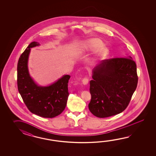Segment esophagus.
Listing matches in <instances>:
<instances>
[{
    "label": "esophagus",
    "mask_w": 156,
    "mask_h": 156,
    "mask_svg": "<svg viewBox=\"0 0 156 156\" xmlns=\"http://www.w3.org/2000/svg\"><path fill=\"white\" fill-rule=\"evenodd\" d=\"M82 83H83V85H87V84L88 83H89V79H88V78H87V77H84V78L83 79V80H82Z\"/></svg>",
    "instance_id": "34e87169"
}]
</instances>
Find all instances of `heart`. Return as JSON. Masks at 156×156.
Segmentation results:
<instances>
[{"label": "heart", "instance_id": "1", "mask_svg": "<svg viewBox=\"0 0 156 156\" xmlns=\"http://www.w3.org/2000/svg\"><path fill=\"white\" fill-rule=\"evenodd\" d=\"M85 47L88 50H94L101 47L96 54V59H100L106 56L108 53V49L106 47L103 46V43L98 39L93 38L85 42Z\"/></svg>", "mask_w": 156, "mask_h": 156}]
</instances>
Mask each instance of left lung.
Segmentation results:
<instances>
[{
    "label": "left lung",
    "instance_id": "1",
    "mask_svg": "<svg viewBox=\"0 0 156 156\" xmlns=\"http://www.w3.org/2000/svg\"><path fill=\"white\" fill-rule=\"evenodd\" d=\"M130 56L103 61L93 71L89 109L94 115L106 118L122 113L129 105L138 77Z\"/></svg>",
    "mask_w": 156,
    "mask_h": 156
}]
</instances>
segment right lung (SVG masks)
Here are the masks:
<instances>
[{
  "instance_id": "1",
  "label": "right lung",
  "mask_w": 156,
  "mask_h": 156,
  "mask_svg": "<svg viewBox=\"0 0 156 156\" xmlns=\"http://www.w3.org/2000/svg\"><path fill=\"white\" fill-rule=\"evenodd\" d=\"M39 45L38 42H31L20 55L17 65L18 89L31 113L52 118L60 115L66 106L70 76L64 75L50 86H38L34 83L30 76L27 63L30 48Z\"/></svg>"
}]
</instances>
